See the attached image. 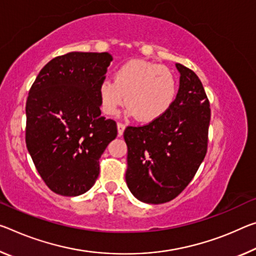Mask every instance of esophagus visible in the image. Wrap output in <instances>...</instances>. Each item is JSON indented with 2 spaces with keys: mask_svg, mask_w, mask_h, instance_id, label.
<instances>
[{
  "mask_svg": "<svg viewBox=\"0 0 256 256\" xmlns=\"http://www.w3.org/2000/svg\"><path fill=\"white\" fill-rule=\"evenodd\" d=\"M125 130V124L123 123H117V131H118V136H123Z\"/></svg>",
  "mask_w": 256,
  "mask_h": 256,
  "instance_id": "esophagus-1",
  "label": "esophagus"
}]
</instances>
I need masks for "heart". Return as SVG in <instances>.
Segmentation results:
<instances>
[{"label": "heart", "mask_w": 256, "mask_h": 256, "mask_svg": "<svg viewBox=\"0 0 256 256\" xmlns=\"http://www.w3.org/2000/svg\"><path fill=\"white\" fill-rule=\"evenodd\" d=\"M176 94V80L172 72L144 60L123 64L114 74V82L104 80L99 85L101 109L106 115L116 114L125 101L130 115L144 123H152L165 116Z\"/></svg>", "instance_id": "heart-1"}]
</instances>
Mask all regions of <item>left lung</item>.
Here are the masks:
<instances>
[{
	"label": "left lung",
	"mask_w": 256,
	"mask_h": 256,
	"mask_svg": "<svg viewBox=\"0 0 256 256\" xmlns=\"http://www.w3.org/2000/svg\"><path fill=\"white\" fill-rule=\"evenodd\" d=\"M180 86L172 107L160 120L128 126L125 173L130 192L148 204H163L184 192L208 152L210 102L200 80L181 64Z\"/></svg>",
	"instance_id": "1"
}]
</instances>
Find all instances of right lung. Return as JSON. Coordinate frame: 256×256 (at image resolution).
Instances as JSON below:
<instances>
[{
	"instance_id": "1",
	"label": "right lung",
	"mask_w": 256,
	"mask_h": 256,
	"mask_svg": "<svg viewBox=\"0 0 256 256\" xmlns=\"http://www.w3.org/2000/svg\"><path fill=\"white\" fill-rule=\"evenodd\" d=\"M112 56L70 52L48 62L26 102V146L52 192L78 196L96 184L99 158L117 136V125L101 116L99 85Z\"/></svg>"
}]
</instances>
